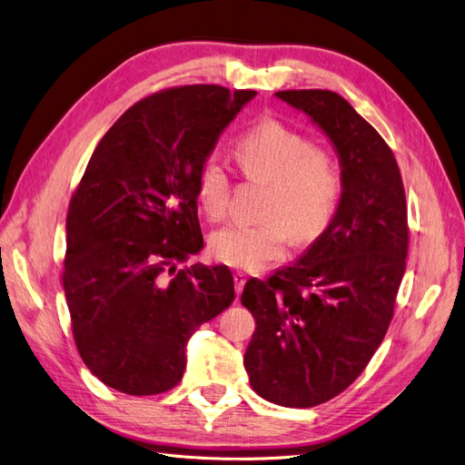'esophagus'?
<instances>
[{
    "label": "esophagus",
    "instance_id": "esophagus-1",
    "mask_svg": "<svg viewBox=\"0 0 465 465\" xmlns=\"http://www.w3.org/2000/svg\"><path fill=\"white\" fill-rule=\"evenodd\" d=\"M244 285H246V273L236 272V273H234V289H236V294L242 292Z\"/></svg>",
    "mask_w": 465,
    "mask_h": 465
}]
</instances>
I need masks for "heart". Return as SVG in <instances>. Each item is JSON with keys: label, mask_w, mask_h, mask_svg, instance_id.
Returning <instances> with one entry per match:
<instances>
[{"label": "heart", "mask_w": 465, "mask_h": 465, "mask_svg": "<svg viewBox=\"0 0 465 465\" xmlns=\"http://www.w3.org/2000/svg\"><path fill=\"white\" fill-rule=\"evenodd\" d=\"M234 157L250 182L265 184L258 224H227L209 238L215 260L256 272L287 254L291 238L308 244L328 229L340 205L343 178L331 149L277 118H265L238 137ZM195 198L211 221L227 213L231 176L215 157L195 173Z\"/></svg>", "instance_id": "obj_1"}]
</instances>
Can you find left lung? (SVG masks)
<instances>
[{
  "mask_svg": "<svg viewBox=\"0 0 465 465\" xmlns=\"http://www.w3.org/2000/svg\"><path fill=\"white\" fill-rule=\"evenodd\" d=\"M275 94L331 139L343 190L328 229L299 262L246 283L241 301L256 331L244 367L263 400L314 407L353 384L384 340L410 248L407 203L391 149L343 96Z\"/></svg>",
  "mask_w": 465,
  "mask_h": 465,
  "instance_id": "1",
  "label": "left lung"
}]
</instances>
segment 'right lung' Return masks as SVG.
Returning a JSON list of instances; mask_svg holds the SVG:
<instances>
[{"instance_id":"right-lung-1","label":"right lung","mask_w":465,"mask_h":465,"mask_svg":"<svg viewBox=\"0 0 465 465\" xmlns=\"http://www.w3.org/2000/svg\"><path fill=\"white\" fill-rule=\"evenodd\" d=\"M254 96L221 85L153 93L96 145L69 202L62 279L79 355L106 386L174 388L192 333L234 301L227 265L178 263L203 248L195 173Z\"/></svg>"}]
</instances>
